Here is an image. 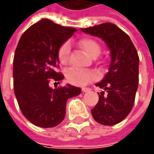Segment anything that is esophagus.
Listing matches in <instances>:
<instances>
[{"instance_id":"obj_1","label":"esophagus","mask_w":154,"mask_h":154,"mask_svg":"<svg viewBox=\"0 0 154 154\" xmlns=\"http://www.w3.org/2000/svg\"><path fill=\"white\" fill-rule=\"evenodd\" d=\"M90 90V88H82V91L83 92V93H85V92H88V91Z\"/></svg>"}]
</instances>
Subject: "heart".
Instances as JSON below:
<instances>
[{
  "label": "heart",
  "mask_w": 154,
  "mask_h": 154,
  "mask_svg": "<svg viewBox=\"0 0 154 154\" xmlns=\"http://www.w3.org/2000/svg\"><path fill=\"white\" fill-rule=\"evenodd\" d=\"M77 45L87 55L96 57L101 51V46L97 40L92 38H83L77 42ZM71 55V45L66 42L60 46L58 50V60L60 65L66 66L69 63ZM66 78L71 84L84 86L96 78V73L93 71H82L76 68L68 70L66 73Z\"/></svg>",
  "instance_id": "1"
}]
</instances>
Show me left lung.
I'll use <instances>...</instances> for the list:
<instances>
[{"instance_id":"8db88e82","label":"left lung","mask_w":154,"mask_h":154,"mask_svg":"<svg viewBox=\"0 0 154 154\" xmlns=\"http://www.w3.org/2000/svg\"><path fill=\"white\" fill-rule=\"evenodd\" d=\"M82 31L101 38L110 50L109 72L96 86L103 88L92 116L103 125H116L129 115L134 105L139 82V56L133 43L116 25L104 23Z\"/></svg>"}]
</instances>
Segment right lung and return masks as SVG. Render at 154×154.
I'll return each mask as SVG.
<instances>
[{
    "label": "right lung",
    "mask_w": 154,
    "mask_h": 154,
    "mask_svg": "<svg viewBox=\"0 0 154 154\" xmlns=\"http://www.w3.org/2000/svg\"><path fill=\"white\" fill-rule=\"evenodd\" d=\"M77 29L42 19L27 29L20 38L13 59V88L20 109L33 125L50 128L66 116V101L82 89L67 84L51 88L64 78L59 68L58 50Z\"/></svg>",
    "instance_id": "add662e5"
}]
</instances>
